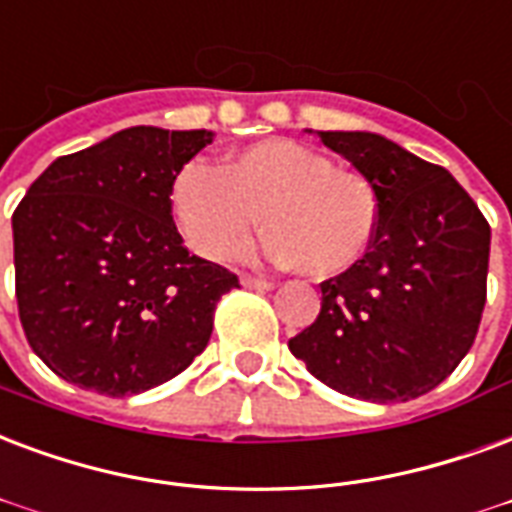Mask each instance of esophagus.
Wrapping results in <instances>:
<instances>
[{
  "instance_id": "34e87169",
  "label": "esophagus",
  "mask_w": 512,
  "mask_h": 512,
  "mask_svg": "<svg viewBox=\"0 0 512 512\" xmlns=\"http://www.w3.org/2000/svg\"><path fill=\"white\" fill-rule=\"evenodd\" d=\"M241 285L249 287V290H260V293H266V290H271V287H274V282H271V279H263V276L244 274L241 276Z\"/></svg>"
}]
</instances>
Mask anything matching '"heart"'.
<instances>
[{"instance_id":"heart-1","label":"heart","mask_w":512,"mask_h":512,"mask_svg":"<svg viewBox=\"0 0 512 512\" xmlns=\"http://www.w3.org/2000/svg\"><path fill=\"white\" fill-rule=\"evenodd\" d=\"M179 230L200 257L225 260L260 225V255L306 276H336L372 246L380 195L358 170L295 140H260L222 168L187 165L170 192Z\"/></svg>"}]
</instances>
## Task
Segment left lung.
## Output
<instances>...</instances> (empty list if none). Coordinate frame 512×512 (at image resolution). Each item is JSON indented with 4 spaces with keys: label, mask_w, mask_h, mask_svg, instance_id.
<instances>
[{
    "label": "left lung",
    "mask_w": 512,
    "mask_h": 512,
    "mask_svg": "<svg viewBox=\"0 0 512 512\" xmlns=\"http://www.w3.org/2000/svg\"><path fill=\"white\" fill-rule=\"evenodd\" d=\"M380 195L369 252L325 279L323 306L290 352L352 399H418L478 336L491 227L448 170L374 132H317Z\"/></svg>",
    "instance_id": "8db88e82"
}]
</instances>
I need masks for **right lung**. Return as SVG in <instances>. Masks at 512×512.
Returning <instances> with one entry per match:
<instances>
[{"label":"right lung","mask_w":512,"mask_h":512,"mask_svg":"<svg viewBox=\"0 0 512 512\" xmlns=\"http://www.w3.org/2000/svg\"><path fill=\"white\" fill-rule=\"evenodd\" d=\"M214 132L130 127L59 157L13 214L15 298L40 361L86 391L132 396L206 350L238 276L189 255L173 181Z\"/></svg>","instance_id":"right-lung-1"}]
</instances>
